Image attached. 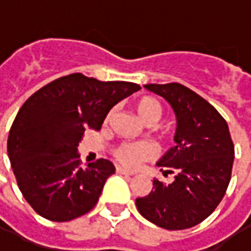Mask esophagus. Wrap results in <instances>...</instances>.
<instances>
[{
	"label": "esophagus",
	"instance_id": "1",
	"mask_svg": "<svg viewBox=\"0 0 251 251\" xmlns=\"http://www.w3.org/2000/svg\"><path fill=\"white\" fill-rule=\"evenodd\" d=\"M115 171H117V174L126 175V176H133V175H134V172H131V171H129V169L122 168V167H117Z\"/></svg>",
	"mask_w": 251,
	"mask_h": 251
}]
</instances>
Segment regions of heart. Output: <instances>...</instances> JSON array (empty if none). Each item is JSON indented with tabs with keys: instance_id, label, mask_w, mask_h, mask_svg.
Wrapping results in <instances>:
<instances>
[{
	"instance_id": "obj_1",
	"label": "heart",
	"mask_w": 251,
	"mask_h": 251,
	"mask_svg": "<svg viewBox=\"0 0 251 251\" xmlns=\"http://www.w3.org/2000/svg\"><path fill=\"white\" fill-rule=\"evenodd\" d=\"M134 110L147 125H154L163 115V106L153 97H141L134 102ZM115 110H110L106 115V122L114 118ZM154 154L153 148L147 142H122L113 149V156L127 168H136L140 164L151 160Z\"/></svg>"
}]
</instances>
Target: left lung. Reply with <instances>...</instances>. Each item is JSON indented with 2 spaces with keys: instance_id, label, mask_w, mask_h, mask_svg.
Masks as SVG:
<instances>
[{
  "instance_id": "8db88e82",
  "label": "left lung",
  "mask_w": 251,
  "mask_h": 251,
  "mask_svg": "<svg viewBox=\"0 0 251 251\" xmlns=\"http://www.w3.org/2000/svg\"><path fill=\"white\" fill-rule=\"evenodd\" d=\"M172 106L177 127L176 147L157 163L171 184L153 180V189L137 198L138 212L156 226L184 230L199 225L214 212L231 179L234 144L219 111L204 98L180 83L145 84Z\"/></svg>"
}]
</instances>
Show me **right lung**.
I'll return each instance as SVG.
<instances>
[{
  "label": "right lung",
  "mask_w": 251,
  "mask_h": 251,
  "mask_svg": "<svg viewBox=\"0 0 251 251\" xmlns=\"http://www.w3.org/2000/svg\"><path fill=\"white\" fill-rule=\"evenodd\" d=\"M140 88L76 72L25 100L9 131L8 156L21 194L39 215L68 222L95 207L115 168L104 158L82 168L77 145L86 129L99 130L110 109Z\"/></svg>",
  "instance_id": "right-lung-1"
}]
</instances>
